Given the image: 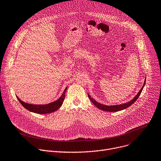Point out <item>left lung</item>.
I'll use <instances>...</instances> for the list:
<instances>
[{"label": "left lung", "mask_w": 161, "mask_h": 161, "mask_svg": "<svg viewBox=\"0 0 161 161\" xmlns=\"http://www.w3.org/2000/svg\"><path fill=\"white\" fill-rule=\"evenodd\" d=\"M146 82V79L144 80V83L142 86V87L141 88V90L139 92V93L136 95V96L133 98V99L131 101H130V102H128L126 103H125V104H119V105H114V106H106V105H104V104H102L101 103H98V102H97L96 101H95L93 98H92L91 97V96L88 94V96L90 98V100L92 101V103L98 109H100L101 110H103V111H105V112H119V111H120V110H122V109H125L127 108H128L129 106H130L131 104H133L136 101H137V98H139V95H141L143 88H144V86L145 85V83Z\"/></svg>", "instance_id": "left-lung-1"}]
</instances>
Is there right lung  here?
Returning a JSON list of instances; mask_svg holds the SVG:
<instances>
[{"instance_id":"add662e5","label":"right lung","mask_w":161,"mask_h":161,"mask_svg":"<svg viewBox=\"0 0 161 161\" xmlns=\"http://www.w3.org/2000/svg\"><path fill=\"white\" fill-rule=\"evenodd\" d=\"M67 90V87L65 88L63 93L62 94L60 97L57 99V101L49 103L47 104H41V105H36V104H28L26 103H24L22 101L20 98L17 96L18 100L20 103V104L24 106V108H25L28 110H29L30 112L36 113V114H50L52 112H55L58 109L60 108V106L63 104L64 98H65V93Z\"/></svg>"}]
</instances>
